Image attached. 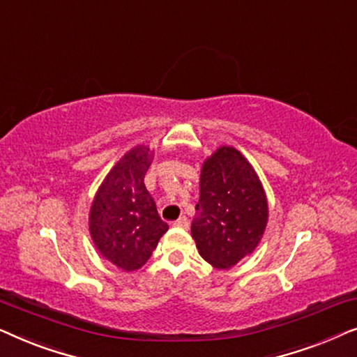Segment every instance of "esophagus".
<instances>
[{
	"instance_id": "obj_1",
	"label": "esophagus",
	"mask_w": 357,
	"mask_h": 357,
	"mask_svg": "<svg viewBox=\"0 0 357 357\" xmlns=\"http://www.w3.org/2000/svg\"><path fill=\"white\" fill-rule=\"evenodd\" d=\"M174 226H175V227H182V229H188L190 222H188V219H187V218L182 216V218H178L177 221L174 222Z\"/></svg>"
}]
</instances>
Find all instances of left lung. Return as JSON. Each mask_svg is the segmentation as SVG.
Listing matches in <instances>:
<instances>
[{"mask_svg": "<svg viewBox=\"0 0 357 357\" xmlns=\"http://www.w3.org/2000/svg\"><path fill=\"white\" fill-rule=\"evenodd\" d=\"M195 209L192 237L203 260L218 270L250 257L270 218L257 170L234 146H219L203 160Z\"/></svg>", "mask_w": 357, "mask_h": 357, "instance_id": "8db88e82", "label": "left lung"}]
</instances>
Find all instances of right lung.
I'll use <instances>...</instances> for the list:
<instances>
[{"mask_svg": "<svg viewBox=\"0 0 357 357\" xmlns=\"http://www.w3.org/2000/svg\"><path fill=\"white\" fill-rule=\"evenodd\" d=\"M154 148L136 144L116 160L97 188L89 209V234L102 258L126 273L139 270L169 226L159 218L144 175Z\"/></svg>", "mask_w": 357, "mask_h": 357, "instance_id": "1", "label": "right lung"}]
</instances>
